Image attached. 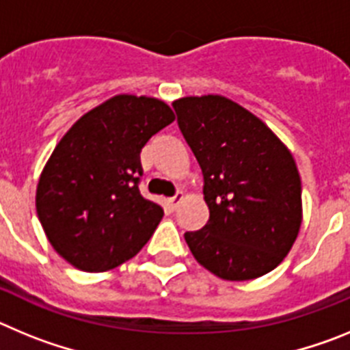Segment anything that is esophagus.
Listing matches in <instances>:
<instances>
[{"instance_id":"esophagus-1","label":"esophagus","mask_w":350,"mask_h":350,"mask_svg":"<svg viewBox=\"0 0 350 350\" xmlns=\"http://www.w3.org/2000/svg\"><path fill=\"white\" fill-rule=\"evenodd\" d=\"M182 200H184V196H182V194L178 193V194H175V196H173V198H168V200H166V203H168V206L172 210H177V206L180 205Z\"/></svg>"}]
</instances>
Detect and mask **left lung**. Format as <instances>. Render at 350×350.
<instances>
[{
  "instance_id": "8db88e82",
  "label": "left lung",
  "mask_w": 350,
  "mask_h": 350,
  "mask_svg": "<svg viewBox=\"0 0 350 350\" xmlns=\"http://www.w3.org/2000/svg\"><path fill=\"white\" fill-rule=\"evenodd\" d=\"M173 108L202 168L210 212L202 230L184 234L194 259L222 280L267 275L301 228L295 157L259 117L226 96H185Z\"/></svg>"
}]
</instances>
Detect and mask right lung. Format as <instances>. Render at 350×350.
<instances>
[{
	"label": "right lung",
	"mask_w": 350,
	"mask_h": 350,
	"mask_svg": "<svg viewBox=\"0 0 350 350\" xmlns=\"http://www.w3.org/2000/svg\"><path fill=\"white\" fill-rule=\"evenodd\" d=\"M175 120L165 101L117 94L83 113L43 166L36 213L71 267L107 271L140 252L163 208L138 191L142 147Z\"/></svg>",
	"instance_id": "obj_1"
}]
</instances>
